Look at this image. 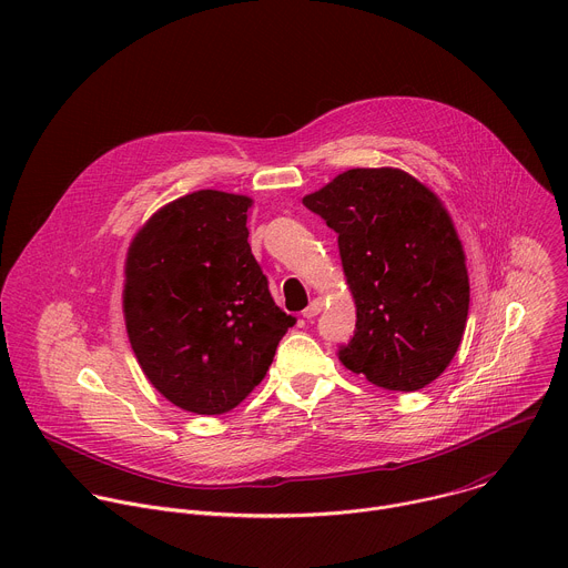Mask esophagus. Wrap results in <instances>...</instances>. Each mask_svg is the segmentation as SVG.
Segmentation results:
<instances>
[{
    "mask_svg": "<svg viewBox=\"0 0 568 568\" xmlns=\"http://www.w3.org/2000/svg\"><path fill=\"white\" fill-rule=\"evenodd\" d=\"M321 310H323V301H321V298H314V301L303 310V316H305V318H314Z\"/></svg>",
    "mask_w": 568,
    "mask_h": 568,
    "instance_id": "obj_1",
    "label": "esophagus"
}]
</instances>
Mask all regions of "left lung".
I'll list each match as a JSON object with an SVG mask.
<instances>
[{
    "label": "left lung",
    "mask_w": 568,
    "mask_h": 568,
    "mask_svg": "<svg viewBox=\"0 0 568 568\" xmlns=\"http://www.w3.org/2000/svg\"><path fill=\"white\" fill-rule=\"evenodd\" d=\"M303 206L337 233L357 305L342 364L388 390L432 384L460 346L469 307L465 254L440 200L397 169H353Z\"/></svg>",
    "instance_id": "left-lung-1"
}]
</instances>
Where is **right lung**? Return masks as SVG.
<instances>
[{"label": "right lung", "instance_id": "obj_1", "mask_svg": "<svg viewBox=\"0 0 568 568\" xmlns=\"http://www.w3.org/2000/svg\"><path fill=\"white\" fill-rule=\"evenodd\" d=\"M252 200L197 191L156 211L128 252L123 312L152 386L184 412H231L294 326L250 247Z\"/></svg>", "mask_w": 568, "mask_h": 568}]
</instances>
